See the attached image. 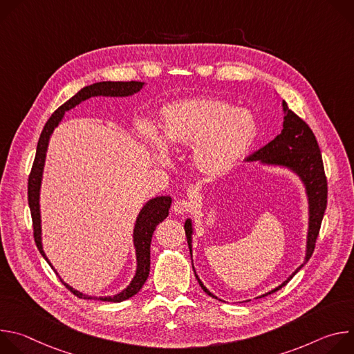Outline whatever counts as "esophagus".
<instances>
[{
    "label": "esophagus",
    "mask_w": 354,
    "mask_h": 354,
    "mask_svg": "<svg viewBox=\"0 0 354 354\" xmlns=\"http://www.w3.org/2000/svg\"><path fill=\"white\" fill-rule=\"evenodd\" d=\"M172 209L176 214H186L187 212L192 210V201H189L186 198H178L174 203Z\"/></svg>",
    "instance_id": "34e87169"
}]
</instances>
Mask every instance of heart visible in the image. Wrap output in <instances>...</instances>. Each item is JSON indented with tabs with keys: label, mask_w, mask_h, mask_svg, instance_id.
<instances>
[{
	"label": "heart",
	"mask_w": 354,
	"mask_h": 354,
	"mask_svg": "<svg viewBox=\"0 0 354 354\" xmlns=\"http://www.w3.org/2000/svg\"><path fill=\"white\" fill-rule=\"evenodd\" d=\"M161 138L172 148L192 147V165L206 178H217L238 165L258 137L249 111L234 109L214 97L178 100L161 111ZM147 137L158 144L153 130Z\"/></svg>",
	"instance_id": "b5f03b06"
}]
</instances>
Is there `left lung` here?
<instances>
[{
  "instance_id": "obj_1",
  "label": "left lung",
  "mask_w": 354,
  "mask_h": 354,
  "mask_svg": "<svg viewBox=\"0 0 354 354\" xmlns=\"http://www.w3.org/2000/svg\"><path fill=\"white\" fill-rule=\"evenodd\" d=\"M283 109L286 116H284L281 133L274 140L268 142L265 147L255 151L254 154H250L246 158V161H261L269 165L287 167L291 171H294L301 178V180L304 182L307 194H308V203H310V228H308V241H307V255H306V262L302 263L283 284L263 294L262 297L276 292L283 286H286L292 279V276L313 257L315 242L319 235L322 218H324L326 203H328V180L325 176V169H324V162H322V156H321L318 141L311 127L301 118H298L292 111H290L284 100H283ZM185 232H186V239L192 254L193 230H192L190 220H186L185 223ZM194 276L200 287L203 288L206 294H209L213 298H217L203 286V283L200 281L196 273Z\"/></svg>"
}]
</instances>
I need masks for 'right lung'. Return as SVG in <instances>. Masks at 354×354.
Wrapping results in <instances>:
<instances>
[{"label":"right lung","instance_id":"add662e5","mask_svg":"<svg viewBox=\"0 0 354 354\" xmlns=\"http://www.w3.org/2000/svg\"><path fill=\"white\" fill-rule=\"evenodd\" d=\"M144 82L138 81H129V82H122V81H104V82H96L92 85H88L78 91L73 97H70L66 104H63L50 119L46 122L41 134L37 141V148H36V156L35 161L32 165V171L29 174L28 179V203L30 209V216H32V223H33V238L36 242V246L41 257L47 261L50 265L48 259L44 255V250L41 248V228H40V210H39V192H40V182H41V174H43V167H44V158H46V151L48 145L50 136H52L53 130L57 127V124L62 122L64 113L78 104H81L82 100L91 97V96H129L136 92H138L142 88ZM172 203V198L169 196H161L156 197L153 200H149L148 203L142 207L140 212L136 227H134V246H136V255H137V272L131 283L124 288L122 292L113 295V297H99L97 299L102 301H111V302H120L124 301L133 295H136L141 287L144 286L148 274H149V245H151V238H153V234L160 223H162L169 213V207ZM52 266V265H50ZM53 268V266H52ZM63 281V280H62ZM63 284L78 298L84 299H96V297H88L84 295L82 292L74 290L68 284L63 281Z\"/></svg>","mask_w":354,"mask_h":354}]
</instances>
